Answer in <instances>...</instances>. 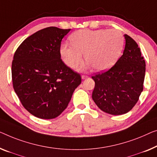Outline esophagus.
<instances>
[{
    "label": "esophagus",
    "mask_w": 157,
    "mask_h": 157,
    "mask_svg": "<svg viewBox=\"0 0 157 157\" xmlns=\"http://www.w3.org/2000/svg\"><path fill=\"white\" fill-rule=\"evenodd\" d=\"M88 75H82V79H86L88 78Z\"/></svg>",
    "instance_id": "obj_1"
}]
</instances>
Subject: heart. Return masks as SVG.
Wrapping results in <instances>:
<instances>
[{
    "instance_id": "1",
    "label": "heart",
    "mask_w": 157,
    "mask_h": 157,
    "mask_svg": "<svg viewBox=\"0 0 157 157\" xmlns=\"http://www.w3.org/2000/svg\"><path fill=\"white\" fill-rule=\"evenodd\" d=\"M72 45L63 44L60 52L65 63L75 68L83 61V55L89 65L96 71L111 67L121 55L124 46L122 32L117 29H80L71 34Z\"/></svg>"
}]
</instances>
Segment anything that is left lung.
<instances>
[{"mask_svg": "<svg viewBox=\"0 0 157 157\" xmlns=\"http://www.w3.org/2000/svg\"><path fill=\"white\" fill-rule=\"evenodd\" d=\"M123 55L109 71L99 72L92 78L95 82L92 99L107 113L122 115L137 104L145 76V61L134 39L124 35Z\"/></svg>", "mask_w": 157, "mask_h": 157, "instance_id": "left-lung-1", "label": "left lung"}]
</instances>
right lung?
Segmentation results:
<instances>
[{
	"label": "right lung",
	"mask_w": 157,
	"mask_h": 157,
	"mask_svg": "<svg viewBox=\"0 0 157 157\" xmlns=\"http://www.w3.org/2000/svg\"><path fill=\"white\" fill-rule=\"evenodd\" d=\"M70 30L44 28L25 39L14 54V90L25 109L37 118L61 114L82 82L80 75L60 58L61 41Z\"/></svg>",
	"instance_id": "right-lung-1"
}]
</instances>
